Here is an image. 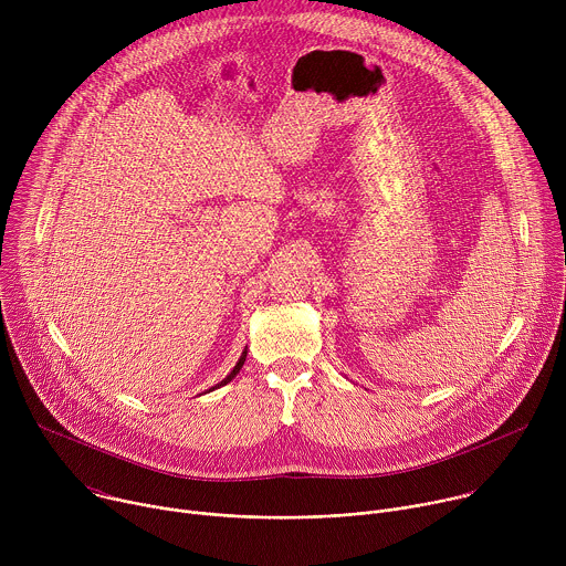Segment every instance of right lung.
I'll return each instance as SVG.
<instances>
[{"mask_svg":"<svg viewBox=\"0 0 566 566\" xmlns=\"http://www.w3.org/2000/svg\"><path fill=\"white\" fill-rule=\"evenodd\" d=\"M244 360H247V352H244V354H241V356H239V360H237V365H234V367H232V371H230V374H228V376H226V378H223V380H221V382H217V385H214V387H210V391H212V389H217V387H221V385H226V382H230V380H232V378H234V376H237V374H239V369H241V365H244Z\"/></svg>","mask_w":566,"mask_h":566,"instance_id":"right-lung-1","label":"right lung"}]
</instances>
